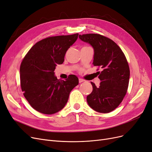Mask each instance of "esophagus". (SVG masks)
I'll return each instance as SVG.
<instances>
[{
    "label": "esophagus",
    "instance_id": "esophagus-1",
    "mask_svg": "<svg viewBox=\"0 0 152 152\" xmlns=\"http://www.w3.org/2000/svg\"><path fill=\"white\" fill-rule=\"evenodd\" d=\"M85 80H84V79H79V83H82V82H84Z\"/></svg>",
    "mask_w": 152,
    "mask_h": 152
}]
</instances>
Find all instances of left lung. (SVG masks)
Listing matches in <instances>:
<instances>
[{"mask_svg": "<svg viewBox=\"0 0 152 152\" xmlns=\"http://www.w3.org/2000/svg\"><path fill=\"white\" fill-rule=\"evenodd\" d=\"M84 42L94 49L93 65L102 69L98 72L101 82L87 96L89 107L99 113H109L118 107L125 96L129 81L130 70L121 49L112 40L96 34L79 35Z\"/></svg>", "mask_w": 152, "mask_h": 152, "instance_id": "obj_1", "label": "left lung"}]
</instances>
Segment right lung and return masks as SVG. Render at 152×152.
I'll return each mask as SVG.
<instances>
[{"instance_id": "obj_1", "label": "right lung", "mask_w": 152, "mask_h": 152, "mask_svg": "<svg viewBox=\"0 0 152 152\" xmlns=\"http://www.w3.org/2000/svg\"><path fill=\"white\" fill-rule=\"evenodd\" d=\"M79 34L49 37L37 42L26 54L20 66V83L31 107L44 114L60 111L66 104L71 91L79 84L75 75L65 80L54 75L57 65L65 60L67 50Z\"/></svg>"}]
</instances>
